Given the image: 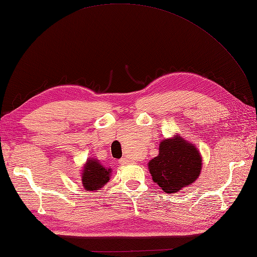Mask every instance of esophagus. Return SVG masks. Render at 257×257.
<instances>
[{"mask_svg":"<svg viewBox=\"0 0 257 257\" xmlns=\"http://www.w3.org/2000/svg\"><path fill=\"white\" fill-rule=\"evenodd\" d=\"M119 163H120L121 165H126V164H129V161L127 159H121V160H119Z\"/></svg>","mask_w":257,"mask_h":257,"instance_id":"1","label":"esophagus"}]
</instances>
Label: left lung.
<instances>
[{
    "mask_svg": "<svg viewBox=\"0 0 257 257\" xmlns=\"http://www.w3.org/2000/svg\"><path fill=\"white\" fill-rule=\"evenodd\" d=\"M154 183L173 194L192 185L201 171V156L193 143L180 136L160 142L158 157L148 163Z\"/></svg>",
    "mask_w": 257,
    "mask_h": 257,
    "instance_id": "left-lung-1",
    "label": "left lung"
}]
</instances>
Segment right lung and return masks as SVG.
Listing matches in <instances>:
<instances>
[{
    "label": "right lung",
    "mask_w": 257,
    "mask_h": 257,
    "mask_svg": "<svg viewBox=\"0 0 257 257\" xmlns=\"http://www.w3.org/2000/svg\"><path fill=\"white\" fill-rule=\"evenodd\" d=\"M110 169H106L97 160L88 159L82 171V184L86 190H99L109 181Z\"/></svg>",
    "instance_id": "1"
}]
</instances>
